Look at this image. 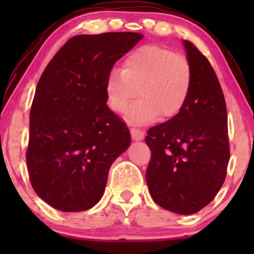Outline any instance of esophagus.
Returning <instances> with one entry per match:
<instances>
[{
    "label": "esophagus",
    "instance_id": "1",
    "mask_svg": "<svg viewBox=\"0 0 254 254\" xmlns=\"http://www.w3.org/2000/svg\"><path fill=\"white\" fill-rule=\"evenodd\" d=\"M130 132H131L132 140H135V141H140V140H142L143 137H145V131H142V130L140 129L131 127V129H130Z\"/></svg>",
    "mask_w": 254,
    "mask_h": 254
}]
</instances>
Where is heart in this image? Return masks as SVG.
<instances>
[{
    "mask_svg": "<svg viewBox=\"0 0 254 254\" xmlns=\"http://www.w3.org/2000/svg\"><path fill=\"white\" fill-rule=\"evenodd\" d=\"M191 87V71L188 61L170 49L146 44L127 54L124 67L113 68L106 78V97L109 108L127 113L132 124H147L162 115L176 117L186 106Z\"/></svg>",
    "mask_w": 254,
    "mask_h": 254,
    "instance_id": "heart-1",
    "label": "heart"
}]
</instances>
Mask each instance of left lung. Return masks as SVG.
<instances>
[{"mask_svg":"<svg viewBox=\"0 0 254 254\" xmlns=\"http://www.w3.org/2000/svg\"><path fill=\"white\" fill-rule=\"evenodd\" d=\"M191 71L188 101L178 115L148 129L146 182L161 207L190 215L206 206L226 178L230 160L227 112L209 60L183 40Z\"/></svg>","mask_w":254,"mask_h":254,"instance_id":"obj_1","label":"left lung"}]
</instances>
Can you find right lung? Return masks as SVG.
<instances>
[{"mask_svg":"<svg viewBox=\"0 0 254 254\" xmlns=\"http://www.w3.org/2000/svg\"><path fill=\"white\" fill-rule=\"evenodd\" d=\"M139 33L76 35L51 59L30 109L27 167L35 193L65 212L101 200L130 131L107 106L106 78Z\"/></svg>","mask_w":254,"mask_h":254,"instance_id":"add662e5","label":"right lung"}]
</instances>
